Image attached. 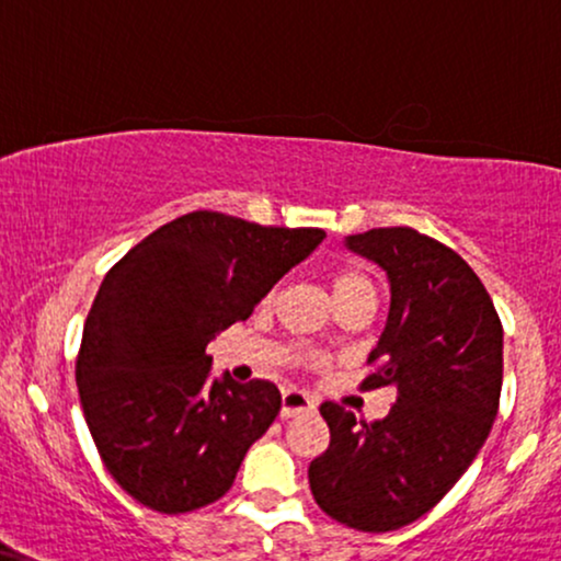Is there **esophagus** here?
I'll return each mask as SVG.
<instances>
[{"instance_id":"obj_1","label":"esophagus","mask_w":561,"mask_h":561,"mask_svg":"<svg viewBox=\"0 0 561 561\" xmlns=\"http://www.w3.org/2000/svg\"><path fill=\"white\" fill-rule=\"evenodd\" d=\"M316 408H319V402H316L308 391L287 389L285 394H282V417L316 413Z\"/></svg>"}]
</instances>
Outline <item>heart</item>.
<instances>
[{
    "label": "heart",
    "instance_id": "1",
    "mask_svg": "<svg viewBox=\"0 0 561 561\" xmlns=\"http://www.w3.org/2000/svg\"><path fill=\"white\" fill-rule=\"evenodd\" d=\"M366 293H374V287H370V282L363 274L340 272V274L332 276V298H334V302L355 298V295H366Z\"/></svg>",
    "mask_w": 561,
    "mask_h": 561
}]
</instances>
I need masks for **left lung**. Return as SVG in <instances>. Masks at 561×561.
Instances as JSON below:
<instances>
[{
    "mask_svg": "<svg viewBox=\"0 0 561 561\" xmlns=\"http://www.w3.org/2000/svg\"><path fill=\"white\" fill-rule=\"evenodd\" d=\"M345 248L387 274V323L368 357L379 370L366 387L391 383L400 397L370 426L323 402L332 442L308 483L336 523L387 533L436 507L483 447L502 391V323L473 268L415 229H368Z\"/></svg>",
    "mask_w": 561,
    "mask_h": 561,
    "instance_id": "left-lung-1",
    "label": "left lung"
}]
</instances>
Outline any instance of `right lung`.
<instances>
[{
	"label": "right lung",
	"instance_id": "add662e5",
	"mask_svg": "<svg viewBox=\"0 0 561 561\" xmlns=\"http://www.w3.org/2000/svg\"><path fill=\"white\" fill-rule=\"evenodd\" d=\"M323 238V229L193 211L148 234L104 276L76 381L101 460L135 502L178 515L232 489L282 394L272 381L214 376L206 347Z\"/></svg>",
	"mask_w": 561,
	"mask_h": 561
}]
</instances>
